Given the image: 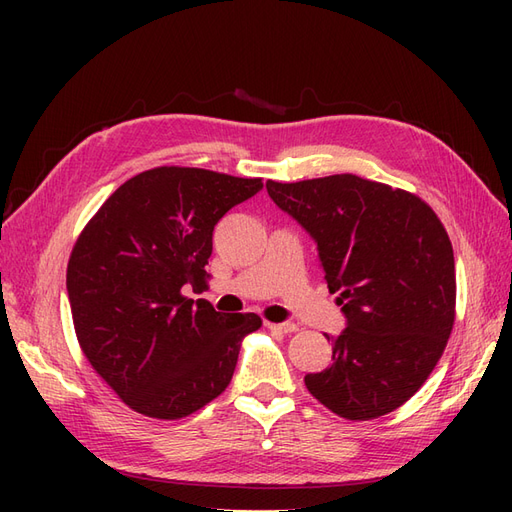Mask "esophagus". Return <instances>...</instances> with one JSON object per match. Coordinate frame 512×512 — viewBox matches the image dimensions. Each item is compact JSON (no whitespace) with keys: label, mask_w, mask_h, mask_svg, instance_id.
Returning a JSON list of instances; mask_svg holds the SVG:
<instances>
[{"label":"esophagus","mask_w":512,"mask_h":512,"mask_svg":"<svg viewBox=\"0 0 512 512\" xmlns=\"http://www.w3.org/2000/svg\"><path fill=\"white\" fill-rule=\"evenodd\" d=\"M267 329H271V331H280V333H294V331H299L297 324H292V322H284V324L267 322Z\"/></svg>","instance_id":"1"}]
</instances>
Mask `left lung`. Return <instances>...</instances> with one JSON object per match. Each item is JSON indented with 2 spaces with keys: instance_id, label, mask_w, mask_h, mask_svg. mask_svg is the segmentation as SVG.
Instances as JSON below:
<instances>
[{
  "instance_id": "1",
  "label": "left lung",
  "mask_w": 512,
  "mask_h": 512,
  "mask_svg": "<svg viewBox=\"0 0 512 512\" xmlns=\"http://www.w3.org/2000/svg\"><path fill=\"white\" fill-rule=\"evenodd\" d=\"M273 203L318 243L348 318L333 363L305 386L346 421L404 406L438 365L455 324V258L423 198L356 175L267 181ZM329 339V335H327Z\"/></svg>"
}]
</instances>
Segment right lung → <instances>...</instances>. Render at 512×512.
<instances>
[{
	"instance_id": "add662e5",
	"label": "right lung",
	"mask_w": 512,
	"mask_h": 512,
	"mask_svg": "<svg viewBox=\"0 0 512 512\" xmlns=\"http://www.w3.org/2000/svg\"><path fill=\"white\" fill-rule=\"evenodd\" d=\"M262 188L207 168L158 166L104 200L76 239L66 286L89 365L138 414L190 416L226 391L256 314L215 312L185 286L209 284L213 228Z\"/></svg>"
}]
</instances>
